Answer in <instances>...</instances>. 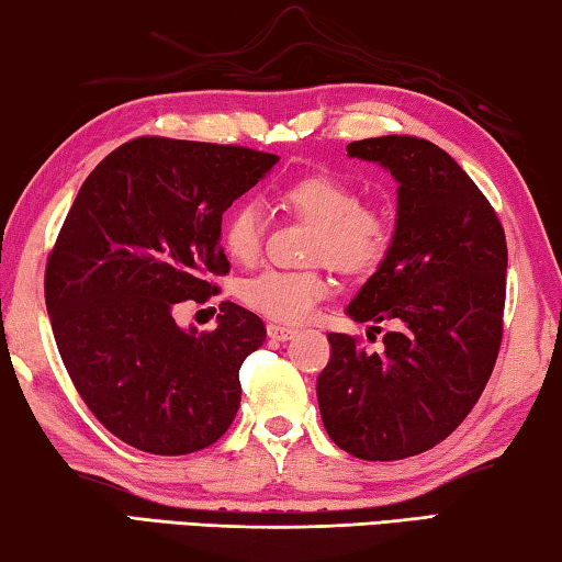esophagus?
I'll return each instance as SVG.
<instances>
[{"label":"esophagus","mask_w":562,"mask_h":562,"mask_svg":"<svg viewBox=\"0 0 562 562\" xmlns=\"http://www.w3.org/2000/svg\"><path fill=\"white\" fill-rule=\"evenodd\" d=\"M300 331L294 327H282V325H268V337L278 339V341H288L292 337H297Z\"/></svg>","instance_id":"obj_1"}]
</instances>
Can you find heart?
I'll list each match as a JSON object with an SVG mask.
<instances>
[{"label": "heart", "mask_w": 562, "mask_h": 562, "mask_svg": "<svg viewBox=\"0 0 562 562\" xmlns=\"http://www.w3.org/2000/svg\"><path fill=\"white\" fill-rule=\"evenodd\" d=\"M282 203L310 223L319 225L315 258L327 260L349 274L376 270L392 245V227L382 213L361 207V195L345 180L315 173L294 180L282 190ZM265 217L258 203L240 201L223 223V245L237 262L258 260L262 250ZM331 292L319 270H262L240 284L247 307L274 322H304Z\"/></svg>", "instance_id": "obj_1"}]
</instances>
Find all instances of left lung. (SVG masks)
Masks as SVG:
<instances>
[{"instance_id":"8db88e82","label":"left lung","mask_w":562,"mask_h":562,"mask_svg":"<svg viewBox=\"0 0 562 562\" xmlns=\"http://www.w3.org/2000/svg\"><path fill=\"white\" fill-rule=\"evenodd\" d=\"M347 154L398 183L392 245L347 307L355 322L394 329L382 351L329 331L317 402L341 451L396 461L441 443L486 389L503 335L508 247L486 195L431 140L364 138Z\"/></svg>"}]
</instances>
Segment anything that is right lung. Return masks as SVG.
I'll list each match as a JSON object with an SVG mask.
<instances>
[{"label":"right lung","instance_id":"obj_1","mask_svg":"<svg viewBox=\"0 0 562 562\" xmlns=\"http://www.w3.org/2000/svg\"><path fill=\"white\" fill-rule=\"evenodd\" d=\"M278 160L154 136L119 146L83 180L46 262V312L76 392L133 449L193 453L233 424L262 319L221 302L217 327L198 331L173 310L217 294L207 278L231 270L223 213Z\"/></svg>","mask_w":562,"mask_h":562}]
</instances>
